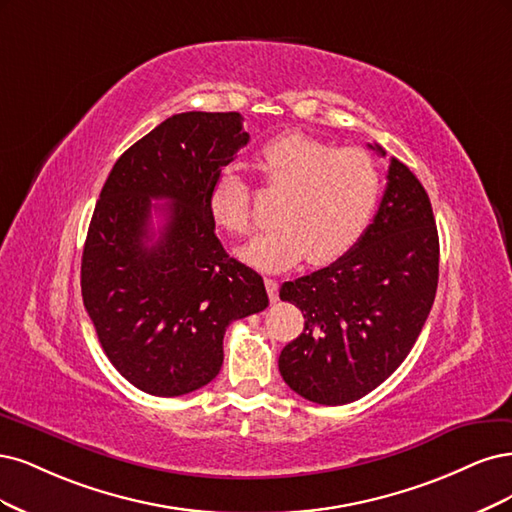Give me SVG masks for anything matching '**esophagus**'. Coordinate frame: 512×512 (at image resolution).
Returning <instances> with one entry per match:
<instances>
[{"mask_svg":"<svg viewBox=\"0 0 512 512\" xmlns=\"http://www.w3.org/2000/svg\"><path fill=\"white\" fill-rule=\"evenodd\" d=\"M266 291H268V298H270L272 302H276V300H278V280L266 278Z\"/></svg>","mask_w":512,"mask_h":512,"instance_id":"obj_1","label":"esophagus"}]
</instances>
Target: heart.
Listing matches in <instances>:
<instances>
[{
    "mask_svg": "<svg viewBox=\"0 0 512 512\" xmlns=\"http://www.w3.org/2000/svg\"><path fill=\"white\" fill-rule=\"evenodd\" d=\"M255 170L268 189L283 193L274 219L278 227L240 251L263 272L287 270L308 258L327 266L349 253L364 236L381 200L378 163L361 148H336L291 131L261 148ZM212 221L232 236L253 232L251 189L234 170H221L208 191Z\"/></svg>",
    "mask_w": 512,
    "mask_h": 512,
    "instance_id": "1",
    "label": "heart"
}]
</instances>
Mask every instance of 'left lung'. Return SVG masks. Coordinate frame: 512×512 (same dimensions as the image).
Instances as JSON below:
<instances>
[{
	"label": "left lung",
	"mask_w": 512,
	"mask_h": 512,
	"mask_svg": "<svg viewBox=\"0 0 512 512\" xmlns=\"http://www.w3.org/2000/svg\"><path fill=\"white\" fill-rule=\"evenodd\" d=\"M385 157L383 146L368 144ZM438 229L430 197L393 159L374 221L332 266L287 280L280 300L302 310L304 332L278 357L302 398L340 406L398 370L430 315L438 287Z\"/></svg>",
	"instance_id": "left-lung-1"
}]
</instances>
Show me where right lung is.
Returning <instances> with one entry per match:
<instances>
[{
	"mask_svg": "<svg viewBox=\"0 0 512 512\" xmlns=\"http://www.w3.org/2000/svg\"><path fill=\"white\" fill-rule=\"evenodd\" d=\"M246 142L240 112L174 114L117 159L95 204L82 302L110 364L144 393L208 385L227 325L268 306L263 278L225 253L208 210L214 178Z\"/></svg>",
	"mask_w": 512,
	"mask_h": 512,
	"instance_id": "1",
	"label": "right lung"
}]
</instances>
